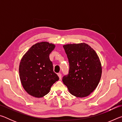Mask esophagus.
Listing matches in <instances>:
<instances>
[{"instance_id": "1", "label": "esophagus", "mask_w": 122, "mask_h": 122, "mask_svg": "<svg viewBox=\"0 0 122 122\" xmlns=\"http://www.w3.org/2000/svg\"><path fill=\"white\" fill-rule=\"evenodd\" d=\"M57 75H58V76H59V79L61 80V76H62L61 74V73H58V74H57Z\"/></svg>"}]
</instances>
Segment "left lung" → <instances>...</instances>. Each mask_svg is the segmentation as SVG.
I'll return each mask as SVG.
<instances>
[{
  "mask_svg": "<svg viewBox=\"0 0 122 122\" xmlns=\"http://www.w3.org/2000/svg\"><path fill=\"white\" fill-rule=\"evenodd\" d=\"M69 63V74L62 81L70 93L77 97H85L95 89L102 75L98 56L85 43L63 46Z\"/></svg>",
  "mask_w": 122,
  "mask_h": 122,
  "instance_id": "1",
  "label": "left lung"
}]
</instances>
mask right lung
<instances>
[{
  "instance_id": "right-lung-1",
  "label": "right lung",
  "mask_w": 122,
  "mask_h": 122,
  "mask_svg": "<svg viewBox=\"0 0 122 122\" xmlns=\"http://www.w3.org/2000/svg\"><path fill=\"white\" fill-rule=\"evenodd\" d=\"M55 46L48 42L36 43L25 54L20 61L19 73L22 86L35 97H44L59 78L53 71L49 54Z\"/></svg>"
}]
</instances>
